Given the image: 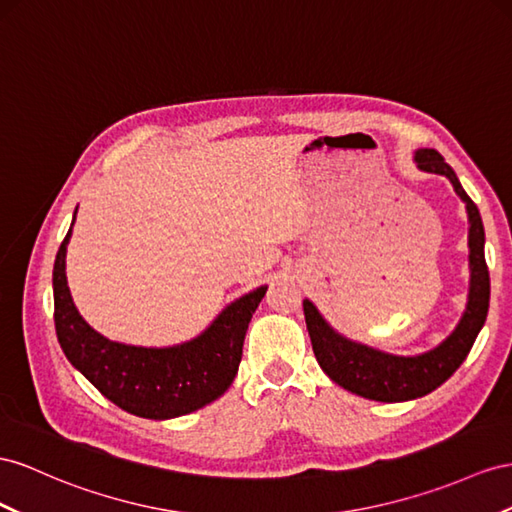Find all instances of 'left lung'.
I'll return each mask as SVG.
<instances>
[{
    "mask_svg": "<svg viewBox=\"0 0 512 512\" xmlns=\"http://www.w3.org/2000/svg\"><path fill=\"white\" fill-rule=\"evenodd\" d=\"M413 160L424 173H435L450 179L454 192L461 196L467 209L469 294L456 329L439 346L419 352V355H391V352L365 346L337 333L309 298L303 300L313 355H316L324 374L339 387L376 402L415 400L441 387L461 368L489 311L491 281L487 261H484V227L476 203L463 190L452 166L445 164L435 149H417Z\"/></svg>",
    "mask_w": 512,
    "mask_h": 512,
    "instance_id": "1",
    "label": "left lung"
}]
</instances>
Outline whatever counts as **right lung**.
<instances>
[{"label":"right lung","instance_id":"add662e5","mask_svg":"<svg viewBox=\"0 0 512 512\" xmlns=\"http://www.w3.org/2000/svg\"><path fill=\"white\" fill-rule=\"evenodd\" d=\"M73 225L75 216L54 264L56 333L73 368L123 411L147 419L188 415L220 398L238 374L248 322L268 285L233 300L190 342L166 348L112 342L80 316L71 298L67 246Z\"/></svg>","mask_w":512,"mask_h":512}]
</instances>
